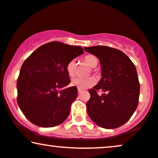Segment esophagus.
<instances>
[{
	"label": "esophagus",
	"instance_id": "obj_1",
	"mask_svg": "<svg viewBox=\"0 0 158 158\" xmlns=\"http://www.w3.org/2000/svg\"><path fill=\"white\" fill-rule=\"evenodd\" d=\"M81 92H82V89H79V88H78V93H80Z\"/></svg>",
	"mask_w": 158,
	"mask_h": 158
}]
</instances>
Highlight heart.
<instances>
[{"label":"heart","instance_id":"1","mask_svg":"<svg viewBox=\"0 0 158 158\" xmlns=\"http://www.w3.org/2000/svg\"><path fill=\"white\" fill-rule=\"evenodd\" d=\"M84 60L87 63L89 66L91 68H95L98 63V60L95 56L88 55L85 56ZM76 69V61L75 60H72L67 64L66 71L70 77H73L75 73ZM95 84V79L93 77H89L84 79V78L75 77L71 80V85L73 86H76L78 88L84 89L88 88L89 87L94 85Z\"/></svg>","mask_w":158,"mask_h":158}]
</instances>
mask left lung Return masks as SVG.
Listing matches in <instances>:
<instances>
[{
  "mask_svg": "<svg viewBox=\"0 0 158 158\" xmlns=\"http://www.w3.org/2000/svg\"><path fill=\"white\" fill-rule=\"evenodd\" d=\"M84 49L96 56L101 67V79L89 89L87 114L103 128L120 127L129 120L139 104L140 85L135 65L125 53L114 48L95 46ZM99 90L103 92L102 95L97 94Z\"/></svg>",
  "mask_w": 158,
  "mask_h": 158,
  "instance_id": "obj_1",
  "label": "left lung"
}]
</instances>
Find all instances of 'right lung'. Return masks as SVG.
Listing matches in <instances>:
<instances>
[{
    "mask_svg": "<svg viewBox=\"0 0 158 158\" xmlns=\"http://www.w3.org/2000/svg\"><path fill=\"white\" fill-rule=\"evenodd\" d=\"M83 53L81 47L52 41L25 60L17 79V103L30 122L50 127L67 119L78 92L75 86L67 87L71 80L66 66Z\"/></svg>",
    "mask_w": 158,
    "mask_h": 158,
    "instance_id": "obj_1",
    "label": "right lung"
}]
</instances>
